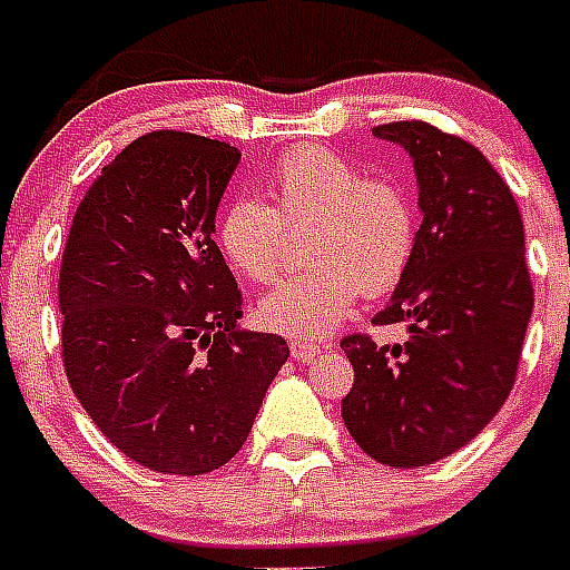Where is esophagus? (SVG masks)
<instances>
[{
	"mask_svg": "<svg viewBox=\"0 0 570 570\" xmlns=\"http://www.w3.org/2000/svg\"><path fill=\"white\" fill-rule=\"evenodd\" d=\"M289 346H293V357H295V361H302V364L313 361V357H316L322 352L320 343H311V340H293Z\"/></svg>",
	"mask_w": 570,
	"mask_h": 570,
	"instance_id": "1",
	"label": "esophagus"
}]
</instances>
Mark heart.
I'll return each mask as SVG.
<instances>
[{"label": "heart", "instance_id": "1", "mask_svg": "<svg viewBox=\"0 0 570 570\" xmlns=\"http://www.w3.org/2000/svg\"><path fill=\"white\" fill-rule=\"evenodd\" d=\"M268 200L236 197L218 218V248L250 284L284 268L286 227L311 224L304 257L313 266L259 302L263 325L293 337H325L357 295H381L402 281L416 242V213L396 180L361 177L325 147H295L268 174Z\"/></svg>", "mask_w": 570, "mask_h": 570}]
</instances>
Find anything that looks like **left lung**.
Masks as SVG:
<instances>
[{
  "instance_id": "left-lung-1",
  "label": "left lung",
  "mask_w": 570,
  "mask_h": 570,
  "mask_svg": "<svg viewBox=\"0 0 570 570\" xmlns=\"http://www.w3.org/2000/svg\"><path fill=\"white\" fill-rule=\"evenodd\" d=\"M414 159L423 224L375 325L407 322V343L343 337L355 384L348 434L387 468H425L476 438L514 387L532 316L523 222L512 189L464 138L425 120L373 129Z\"/></svg>"
}]
</instances>
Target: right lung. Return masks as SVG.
I'll use <instances>...</instances> for the list:
<instances>
[{
	"mask_svg": "<svg viewBox=\"0 0 570 570\" xmlns=\"http://www.w3.org/2000/svg\"><path fill=\"white\" fill-rule=\"evenodd\" d=\"M242 154L156 129L85 191L67 233L61 361L94 425L156 473L200 476L242 450L289 346L236 328L242 293L215 209Z\"/></svg>",
	"mask_w": 570,
	"mask_h": 570,
	"instance_id": "add662e5",
	"label": "right lung"
}]
</instances>
